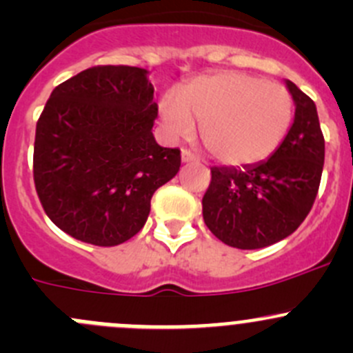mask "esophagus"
Segmentation results:
<instances>
[{
    "mask_svg": "<svg viewBox=\"0 0 353 353\" xmlns=\"http://www.w3.org/2000/svg\"><path fill=\"white\" fill-rule=\"evenodd\" d=\"M181 159H183V162H198V157L193 154V152H190L188 148H183V152H181Z\"/></svg>",
    "mask_w": 353,
    "mask_h": 353,
    "instance_id": "esophagus-1",
    "label": "esophagus"
}]
</instances>
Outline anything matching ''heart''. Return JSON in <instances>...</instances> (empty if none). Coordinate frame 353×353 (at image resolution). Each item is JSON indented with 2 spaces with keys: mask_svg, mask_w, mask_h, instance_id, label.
Returning <instances> with one entry per match:
<instances>
[{
  "mask_svg": "<svg viewBox=\"0 0 353 353\" xmlns=\"http://www.w3.org/2000/svg\"><path fill=\"white\" fill-rule=\"evenodd\" d=\"M167 134L191 137L201 124L206 150L225 165H252L268 159L288 133L294 101L285 87L259 77L222 71L188 83L160 101Z\"/></svg>",
  "mask_w": 353,
  "mask_h": 353,
  "instance_id": "obj_1",
  "label": "heart"
}]
</instances>
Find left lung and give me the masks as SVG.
Here are the masks:
<instances>
[{"label": "left lung", "mask_w": 353, "mask_h": 353, "mask_svg": "<svg viewBox=\"0 0 353 353\" xmlns=\"http://www.w3.org/2000/svg\"><path fill=\"white\" fill-rule=\"evenodd\" d=\"M294 124L285 140L256 165L213 167L203 196V220L237 249H259L290 236L314 205L325 165V137L311 97L290 80Z\"/></svg>", "instance_id": "8db88e82"}]
</instances>
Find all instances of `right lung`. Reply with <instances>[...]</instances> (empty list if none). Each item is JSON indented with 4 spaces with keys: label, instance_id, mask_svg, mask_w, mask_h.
<instances>
[{
    "label": "right lung",
    "instance_id": "right-lung-1",
    "mask_svg": "<svg viewBox=\"0 0 353 353\" xmlns=\"http://www.w3.org/2000/svg\"><path fill=\"white\" fill-rule=\"evenodd\" d=\"M147 70L92 66L52 90L35 128L34 183L46 215L94 245L137 236L152 196L181 167L152 128L159 114Z\"/></svg>",
    "mask_w": 353,
    "mask_h": 353
}]
</instances>
